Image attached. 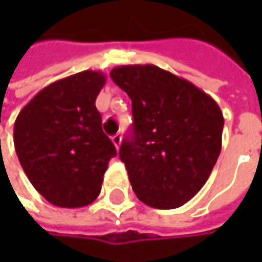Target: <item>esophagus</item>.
I'll return each mask as SVG.
<instances>
[{"label": "esophagus", "instance_id": "1", "mask_svg": "<svg viewBox=\"0 0 262 262\" xmlns=\"http://www.w3.org/2000/svg\"><path fill=\"white\" fill-rule=\"evenodd\" d=\"M112 143H114V146L116 147V150H119L121 143H122V137H121V134H115V136L112 137Z\"/></svg>", "mask_w": 262, "mask_h": 262}]
</instances>
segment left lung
<instances>
[{
	"label": "left lung",
	"instance_id": "left-lung-1",
	"mask_svg": "<svg viewBox=\"0 0 262 262\" xmlns=\"http://www.w3.org/2000/svg\"><path fill=\"white\" fill-rule=\"evenodd\" d=\"M111 77L133 102L134 136L119 148L133 191L155 208L184 206L220 155V107L191 81L151 64L115 67Z\"/></svg>",
	"mask_w": 262,
	"mask_h": 262
}]
</instances>
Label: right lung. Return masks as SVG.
<instances>
[{
	"instance_id": "1",
	"label": "right lung",
	"mask_w": 262,
	"mask_h": 262,
	"mask_svg": "<svg viewBox=\"0 0 262 262\" xmlns=\"http://www.w3.org/2000/svg\"><path fill=\"white\" fill-rule=\"evenodd\" d=\"M105 83V74L92 70L61 78L42 89L15 118L20 165L54 206L80 208L100 194L107 163L116 155L95 105Z\"/></svg>"
}]
</instances>
